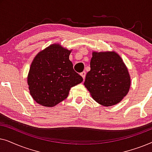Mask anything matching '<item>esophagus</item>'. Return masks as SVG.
<instances>
[{
	"mask_svg": "<svg viewBox=\"0 0 152 152\" xmlns=\"http://www.w3.org/2000/svg\"><path fill=\"white\" fill-rule=\"evenodd\" d=\"M80 75H82V77H83V79H84H84H85V77H86V72H85V71H83L82 72H81Z\"/></svg>",
	"mask_w": 152,
	"mask_h": 152,
	"instance_id": "obj_1",
	"label": "esophagus"
}]
</instances>
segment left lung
Returning <instances> with one entry per match:
<instances>
[{"mask_svg": "<svg viewBox=\"0 0 152 152\" xmlns=\"http://www.w3.org/2000/svg\"><path fill=\"white\" fill-rule=\"evenodd\" d=\"M90 65L84 86L93 98L104 107L119 103L128 93L131 84L121 57L115 52H93Z\"/></svg>", "mask_w": 152, "mask_h": 152, "instance_id": "8db88e82", "label": "left lung"}]
</instances>
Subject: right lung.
Masks as SVG:
<instances>
[{
    "label": "right lung",
    "instance_id": "add662e5",
    "mask_svg": "<svg viewBox=\"0 0 152 152\" xmlns=\"http://www.w3.org/2000/svg\"><path fill=\"white\" fill-rule=\"evenodd\" d=\"M70 50L50 45L34 57L28 77L29 90L39 104L54 107L68 97L70 88L83 81L69 60Z\"/></svg>",
    "mask_w": 152,
    "mask_h": 152
}]
</instances>
